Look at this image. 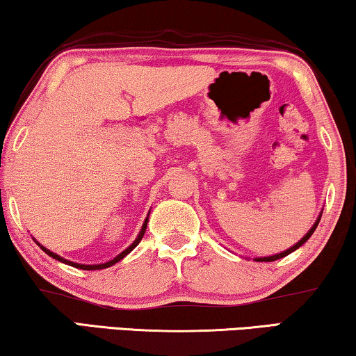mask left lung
I'll use <instances>...</instances> for the list:
<instances>
[{
    "label": "left lung",
    "instance_id": "left-lung-1",
    "mask_svg": "<svg viewBox=\"0 0 356 356\" xmlns=\"http://www.w3.org/2000/svg\"><path fill=\"white\" fill-rule=\"evenodd\" d=\"M321 215H323V212H319V215H318V218H316V221L315 223H313V226L310 229H308V233L303 236V238L298 241V242H296V244H293L292 247H289V249H286V250H282V252H280V254H275V255H270V257H257V259H254L255 261H275V260H277V259H282V257H286V255H289L291 252H293V250H297L298 247L300 245H303L305 244V242L312 238V234L315 233V229H316V226H318V223H319V220H321Z\"/></svg>",
    "mask_w": 356,
    "mask_h": 356
}]
</instances>
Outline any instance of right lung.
<instances>
[{
    "label": "right lung",
    "mask_w": 356,
    "mask_h": 356,
    "mask_svg": "<svg viewBox=\"0 0 356 356\" xmlns=\"http://www.w3.org/2000/svg\"><path fill=\"white\" fill-rule=\"evenodd\" d=\"M149 213H151V210H149ZM149 213H147V216H146V220H144V223H143V226H141L140 233H138V236H136V239L133 241L131 244L128 245L125 250L120 252V254H118L117 257H114V259H112V260L106 261V264H96V265H83V264H75V261H70V260H67V259H64V257H60V255H58V254H54V252H51L49 249H46V247H44V245H41L37 239H33V241L37 242V244L41 247V250H44L46 254H48L49 257H53V259H56V260H58V261H63V264H65V265H70V266L80 268V270H102V268H109V266H112V265H115L117 261H120L122 259H125V257H127L128 254H130V252H131L133 249H135V247H136L138 244H140V241L143 239L144 233H146V226H147V221H149Z\"/></svg>",
    "instance_id": "right-lung-1"
}]
</instances>
